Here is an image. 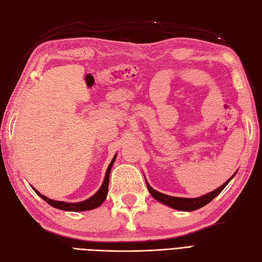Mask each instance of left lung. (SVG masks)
Returning a JSON list of instances; mask_svg holds the SVG:
<instances>
[{"label": "left lung", "mask_w": 262, "mask_h": 262, "mask_svg": "<svg viewBox=\"0 0 262 262\" xmlns=\"http://www.w3.org/2000/svg\"><path fill=\"white\" fill-rule=\"evenodd\" d=\"M235 174L232 175L227 182H225L221 187H218L217 189L213 190V192H210V193H208L206 195L201 196V197H197V199H182V197H174V196H168V195H165V194H162V193L158 192V190L153 189L150 185H148L147 182H146V186H147L148 192H150V194L157 201L163 203V204L167 205V206L172 207V208H175V209L185 210V211H192V210H196V209L204 207L205 205H207L208 203H210L211 201H213L215 197L219 193H221L226 186H227V184L230 182V180L232 178H234Z\"/></svg>", "instance_id": "1"}]
</instances>
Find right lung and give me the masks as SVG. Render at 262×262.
Segmentation results:
<instances>
[{
	"mask_svg": "<svg viewBox=\"0 0 262 262\" xmlns=\"http://www.w3.org/2000/svg\"><path fill=\"white\" fill-rule=\"evenodd\" d=\"M117 158V154L112 159L111 163L109 164L108 168H107V172H105V176H104V181L102 183V185L100 187V189L98 190V192L94 195L91 196L90 199L86 200V201H82L80 203H66V202H59V201H53L51 199H47L46 196L41 195L38 190L35 189L33 187V189L35 190V193H36L38 196H40L41 199L44 201H46L51 206L55 207V208H58L61 210H67V211H83V210H89V209H94L98 206H100V205L104 202V200L107 199V194H108V186H109V176H110V171H111V167L112 164L115 163Z\"/></svg>",
	"mask_w": 262,
	"mask_h": 262,
	"instance_id": "1",
	"label": "right lung"
}]
</instances>
